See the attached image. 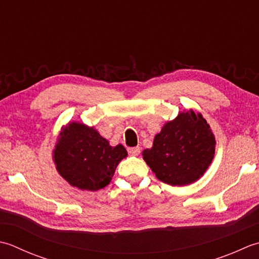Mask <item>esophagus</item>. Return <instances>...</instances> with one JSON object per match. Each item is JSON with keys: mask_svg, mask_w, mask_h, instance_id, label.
Here are the masks:
<instances>
[{"mask_svg": "<svg viewBox=\"0 0 259 259\" xmlns=\"http://www.w3.org/2000/svg\"><path fill=\"white\" fill-rule=\"evenodd\" d=\"M140 147L139 146H136V147H130L128 149V153L131 155H133V156H136V155H139L140 154Z\"/></svg>", "mask_w": 259, "mask_h": 259, "instance_id": "1", "label": "esophagus"}]
</instances>
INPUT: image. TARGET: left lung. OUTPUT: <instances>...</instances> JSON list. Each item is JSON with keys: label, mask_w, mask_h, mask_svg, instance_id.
Wrapping results in <instances>:
<instances>
[{"label": "left lung", "mask_w": 259, "mask_h": 259, "mask_svg": "<svg viewBox=\"0 0 259 259\" xmlns=\"http://www.w3.org/2000/svg\"><path fill=\"white\" fill-rule=\"evenodd\" d=\"M215 139L201 113L180 112L157 133L151 149L142 152L155 177L170 186L198 181L213 160Z\"/></svg>", "instance_id": "obj_1"}]
</instances>
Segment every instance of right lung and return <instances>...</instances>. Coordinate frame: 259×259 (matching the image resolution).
Segmentation results:
<instances>
[{"instance_id": "obj_1", "label": "right lung", "mask_w": 259, "mask_h": 259, "mask_svg": "<svg viewBox=\"0 0 259 259\" xmlns=\"http://www.w3.org/2000/svg\"><path fill=\"white\" fill-rule=\"evenodd\" d=\"M126 156L127 151L122 144L112 146L94 126L79 122L63 126L52 151L58 173L71 187L82 191L106 187Z\"/></svg>"}]
</instances>
